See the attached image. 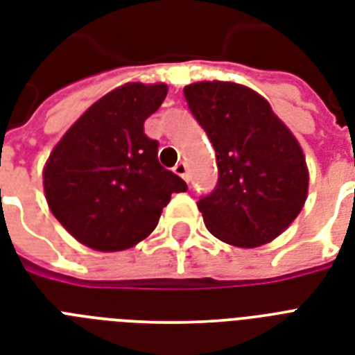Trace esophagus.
<instances>
[{"mask_svg":"<svg viewBox=\"0 0 355 355\" xmlns=\"http://www.w3.org/2000/svg\"><path fill=\"white\" fill-rule=\"evenodd\" d=\"M175 173H177L178 177H182L186 182H189V169H188V164H184V162H180V164H177L175 166Z\"/></svg>","mask_w":355,"mask_h":355,"instance_id":"34e87169","label":"esophagus"}]
</instances>
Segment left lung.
I'll use <instances>...</instances> for the list:
<instances>
[{"label": "left lung", "instance_id": "left-lung-1", "mask_svg": "<svg viewBox=\"0 0 355 355\" xmlns=\"http://www.w3.org/2000/svg\"><path fill=\"white\" fill-rule=\"evenodd\" d=\"M184 97L216 149L217 186L197 202L206 228L236 247L272 241L308 197V167L297 138L247 86L202 80L186 86Z\"/></svg>", "mask_w": 355, "mask_h": 355}]
</instances>
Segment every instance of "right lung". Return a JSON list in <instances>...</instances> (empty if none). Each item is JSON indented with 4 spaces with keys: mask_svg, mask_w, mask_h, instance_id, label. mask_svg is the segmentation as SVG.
<instances>
[{
    "mask_svg": "<svg viewBox=\"0 0 355 355\" xmlns=\"http://www.w3.org/2000/svg\"><path fill=\"white\" fill-rule=\"evenodd\" d=\"M166 85L128 83L94 103L64 134L44 167L53 216L83 245L103 252L134 247L158 225L182 178L160 166L144 123Z\"/></svg>",
    "mask_w": 355,
    "mask_h": 355,
    "instance_id": "1",
    "label": "right lung"
}]
</instances>
